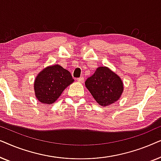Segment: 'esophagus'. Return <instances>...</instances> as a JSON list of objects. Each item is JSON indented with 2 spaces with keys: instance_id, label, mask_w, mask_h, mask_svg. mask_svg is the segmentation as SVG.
<instances>
[{
  "instance_id": "1",
  "label": "esophagus",
  "mask_w": 161,
  "mask_h": 161,
  "mask_svg": "<svg viewBox=\"0 0 161 161\" xmlns=\"http://www.w3.org/2000/svg\"><path fill=\"white\" fill-rule=\"evenodd\" d=\"M77 81H78V82H79V83H83L84 82V78H83V77H80V78H77Z\"/></svg>"
}]
</instances>
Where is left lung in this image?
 <instances>
[{
	"label": "left lung",
	"instance_id": "1",
	"mask_svg": "<svg viewBox=\"0 0 161 161\" xmlns=\"http://www.w3.org/2000/svg\"><path fill=\"white\" fill-rule=\"evenodd\" d=\"M96 102L101 106H108L120 99L124 86L120 77L107 67H99L85 82Z\"/></svg>",
	"mask_w": 161,
	"mask_h": 161
}]
</instances>
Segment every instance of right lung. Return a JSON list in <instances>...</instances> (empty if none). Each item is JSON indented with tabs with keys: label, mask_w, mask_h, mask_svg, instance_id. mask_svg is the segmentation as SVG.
I'll list each match as a JSON object with an SVG mask.
<instances>
[{
	"label": "right lung",
	"mask_w": 161,
	"mask_h": 161,
	"mask_svg": "<svg viewBox=\"0 0 161 161\" xmlns=\"http://www.w3.org/2000/svg\"><path fill=\"white\" fill-rule=\"evenodd\" d=\"M74 82L71 73L56 64L49 66L37 75L34 80V92L42 104L54 103L64 90Z\"/></svg>",
	"instance_id": "right-lung-1"
}]
</instances>
